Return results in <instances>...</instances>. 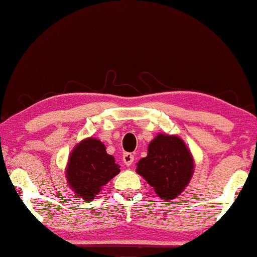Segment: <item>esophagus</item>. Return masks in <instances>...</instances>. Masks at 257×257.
Masks as SVG:
<instances>
[{"label":"esophagus","instance_id":"34e87169","mask_svg":"<svg viewBox=\"0 0 257 257\" xmlns=\"http://www.w3.org/2000/svg\"><path fill=\"white\" fill-rule=\"evenodd\" d=\"M134 159L135 158H134L133 154L128 153V152L123 153V156H122V160H123L125 166H132V164L134 162Z\"/></svg>","mask_w":257,"mask_h":257}]
</instances>
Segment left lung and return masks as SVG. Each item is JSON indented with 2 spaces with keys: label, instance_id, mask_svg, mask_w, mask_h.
<instances>
[{
  "label": "left lung",
  "instance_id": "left-lung-1",
  "mask_svg": "<svg viewBox=\"0 0 257 257\" xmlns=\"http://www.w3.org/2000/svg\"><path fill=\"white\" fill-rule=\"evenodd\" d=\"M190 151L180 137L159 135L149 144L148 157L137 164V173L166 200L176 198L185 189L193 172Z\"/></svg>",
  "mask_w": 257,
  "mask_h": 257
}]
</instances>
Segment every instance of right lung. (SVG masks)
Masks as SVG:
<instances>
[{
  "label": "right lung",
  "mask_w": 257,
  "mask_h": 257,
  "mask_svg": "<svg viewBox=\"0 0 257 257\" xmlns=\"http://www.w3.org/2000/svg\"><path fill=\"white\" fill-rule=\"evenodd\" d=\"M66 173L74 192L84 200H92L101 186L120 173V166L100 141L87 138L73 150Z\"/></svg>",
  "instance_id": "1"
}]
</instances>
